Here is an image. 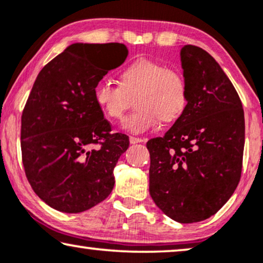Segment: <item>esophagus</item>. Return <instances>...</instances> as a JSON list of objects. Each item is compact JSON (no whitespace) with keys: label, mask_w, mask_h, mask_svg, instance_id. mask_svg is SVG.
<instances>
[{"label":"esophagus","mask_w":263,"mask_h":263,"mask_svg":"<svg viewBox=\"0 0 263 263\" xmlns=\"http://www.w3.org/2000/svg\"><path fill=\"white\" fill-rule=\"evenodd\" d=\"M129 141H130V143H139L143 142V140L140 138H135V136H130V138H129Z\"/></svg>","instance_id":"1"}]
</instances>
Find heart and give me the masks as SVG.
Returning <instances> with one entry per match:
<instances>
[{
  "instance_id": "heart-1",
  "label": "heart",
  "mask_w": 263,
  "mask_h": 263,
  "mask_svg": "<svg viewBox=\"0 0 263 263\" xmlns=\"http://www.w3.org/2000/svg\"><path fill=\"white\" fill-rule=\"evenodd\" d=\"M120 79L121 85L110 80L97 82L93 99L107 118L118 121L130 105V98L138 96L139 111L122 122V129L132 134H143L158 127L161 118L176 120L188 103L184 75L157 61H133L121 70Z\"/></svg>"
}]
</instances>
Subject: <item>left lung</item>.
Here are the masks:
<instances>
[{
	"instance_id": "8db88e82",
	"label": "left lung",
	"mask_w": 263,
	"mask_h": 263,
	"mask_svg": "<svg viewBox=\"0 0 263 263\" xmlns=\"http://www.w3.org/2000/svg\"><path fill=\"white\" fill-rule=\"evenodd\" d=\"M188 103L163 138L151 139L149 194L181 224L217 213L238 185L244 149V111L232 82L207 51L181 49Z\"/></svg>"
}]
</instances>
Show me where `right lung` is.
Returning a JSON list of instances; mask_svg holds the SVG:
<instances>
[{
	"label": "right lung",
	"instance_id": "add662e5",
	"mask_svg": "<svg viewBox=\"0 0 263 263\" xmlns=\"http://www.w3.org/2000/svg\"><path fill=\"white\" fill-rule=\"evenodd\" d=\"M102 54L105 64L96 60ZM127 56L120 43H74L35 79L21 116L23 164L32 189L53 210L81 213L112 192L114 168L129 138L110 134L93 88Z\"/></svg>",
	"mask_w": 263,
	"mask_h": 263
}]
</instances>
